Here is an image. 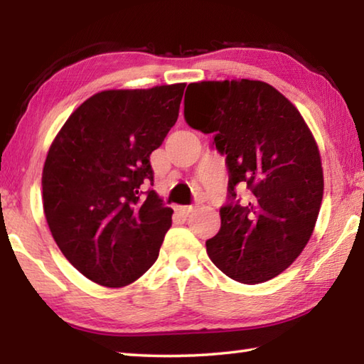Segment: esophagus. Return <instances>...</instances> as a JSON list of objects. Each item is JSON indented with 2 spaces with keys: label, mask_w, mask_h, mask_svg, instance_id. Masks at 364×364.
<instances>
[{
  "label": "esophagus",
  "mask_w": 364,
  "mask_h": 364,
  "mask_svg": "<svg viewBox=\"0 0 364 364\" xmlns=\"http://www.w3.org/2000/svg\"><path fill=\"white\" fill-rule=\"evenodd\" d=\"M193 210H194L193 205H180V207H178V212H181L184 215H188V213H191Z\"/></svg>",
  "instance_id": "esophagus-1"
}]
</instances>
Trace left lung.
Returning a JSON list of instances; mask_svg holds the SVG:
<instances>
[{"label": "left lung", "mask_w": 364, "mask_h": 364, "mask_svg": "<svg viewBox=\"0 0 364 364\" xmlns=\"http://www.w3.org/2000/svg\"><path fill=\"white\" fill-rule=\"evenodd\" d=\"M186 93L184 120L213 134L230 175L221 228L205 242L207 254L242 284L276 278L305 249L321 207L316 141L294 104L264 82L191 83ZM237 186L250 191L247 201Z\"/></svg>", "instance_id": "obj_1"}]
</instances>
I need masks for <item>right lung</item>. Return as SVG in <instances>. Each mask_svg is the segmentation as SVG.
I'll list each match as a JSON object with an SVG mask.
<instances>
[{
    "instance_id": "right-lung-1",
    "label": "right lung",
    "mask_w": 364,
    "mask_h": 364,
    "mask_svg": "<svg viewBox=\"0 0 364 364\" xmlns=\"http://www.w3.org/2000/svg\"><path fill=\"white\" fill-rule=\"evenodd\" d=\"M186 83L109 90L60 128L43 168V208L64 257L97 284L122 287L157 260L171 226L151 154L175 125Z\"/></svg>"
}]
</instances>
